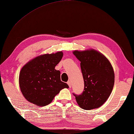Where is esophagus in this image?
<instances>
[{"mask_svg":"<svg viewBox=\"0 0 134 134\" xmlns=\"http://www.w3.org/2000/svg\"><path fill=\"white\" fill-rule=\"evenodd\" d=\"M67 84H68V85H69V87H71V81H70V80L67 81Z\"/></svg>","mask_w":134,"mask_h":134,"instance_id":"34e87169","label":"esophagus"}]
</instances>
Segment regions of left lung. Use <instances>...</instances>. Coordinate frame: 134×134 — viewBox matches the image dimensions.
<instances>
[{
  "instance_id": "1",
  "label": "left lung",
  "mask_w": 134,
  "mask_h": 134,
  "mask_svg": "<svg viewBox=\"0 0 134 134\" xmlns=\"http://www.w3.org/2000/svg\"><path fill=\"white\" fill-rule=\"evenodd\" d=\"M80 62L85 88L80 95L73 94L80 107L85 110L98 108L107 100L113 90L115 74L109 61L94 49L74 51Z\"/></svg>"
}]
</instances>
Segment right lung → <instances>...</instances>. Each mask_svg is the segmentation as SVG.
Listing matches in <instances>:
<instances>
[{"instance_id": "right-lung-1", "label": "right lung", "mask_w": 134, "mask_h": 134, "mask_svg": "<svg viewBox=\"0 0 134 134\" xmlns=\"http://www.w3.org/2000/svg\"><path fill=\"white\" fill-rule=\"evenodd\" d=\"M63 56L62 51L37 57L22 68L19 83L22 94L29 102L45 106L50 103L60 90L69 88L61 81L60 71L56 70Z\"/></svg>"}]
</instances>
